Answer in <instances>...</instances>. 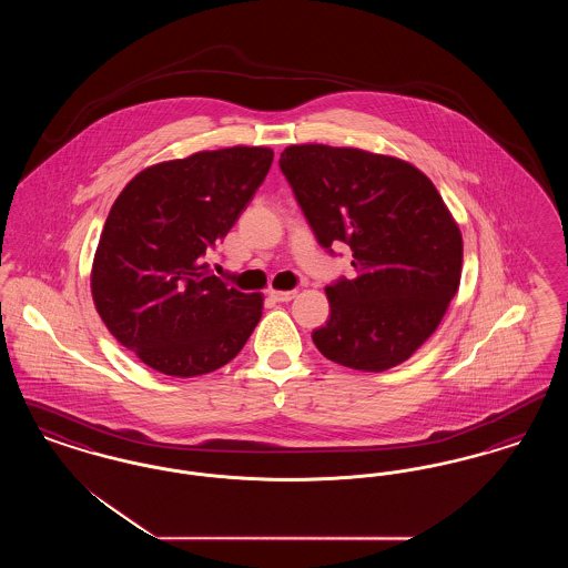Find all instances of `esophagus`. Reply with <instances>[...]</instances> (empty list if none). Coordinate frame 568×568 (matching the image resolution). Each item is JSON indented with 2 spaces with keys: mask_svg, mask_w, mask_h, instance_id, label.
<instances>
[{
  "mask_svg": "<svg viewBox=\"0 0 568 568\" xmlns=\"http://www.w3.org/2000/svg\"><path fill=\"white\" fill-rule=\"evenodd\" d=\"M271 297L276 302H290V300L296 297V292L294 290L292 292H271Z\"/></svg>",
  "mask_w": 568,
  "mask_h": 568,
  "instance_id": "1",
  "label": "esophagus"
}]
</instances>
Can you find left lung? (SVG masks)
Instances as JSON below:
<instances>
[{"label": "left lung", "mask_w": 568, "mask_h": 568, "mask_svg": "<svg viewBox=\"0 0 568 568\" xmlns=\"http://www.w3.org/2000/svg\"><path fill=\"white\" fill-rule=\"evenodd\" d=\"M317 243L349 244L353 278L325 287L329 320L313 332L327 359L366 373L403 364L440 324L462 274V236L433 181L396 158L294 144L281 153Z\"/></svg>", "instance_id": "left-lung-1"}]
</instances>
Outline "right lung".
Instances as JSON below:
<instances>
[{"instance_id":"obj_1","label":"right lung","mask_w":568,"mask_h":568,"mask_svg":"<svg viewBox=\"0 0 568 568\" xmlns=\"http://www.w3.org/2000/svg\"><path fill=\"white\" fill-rule=\"evenodd\" d=\"M271 149L232 146L142 170L114 200L91 292L110 334L146 366L197 377L234 359L262 296L230 287L204 262L271 170Z\"/></svg>"}]
</instances>
